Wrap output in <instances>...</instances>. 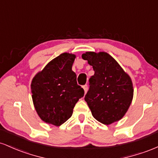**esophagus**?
I'll use <instances>...</instances> for the list:
<instances>
[{
    "instance_id": "obj_1",
    "label": "esophagus",
    "mask_w": 158,
    "mask_h": 158,
    "mask_svg": "<svg viewBox=\"0 0 158 158\" xmlns=\"http://www.w3.org/2000/svg\"><path fill=\"white\" fill-rule=\"evenodd\" d=\"M83 89H84V90H85V93L86 94V93H87V91H88V85H84V86H83Z\"/></svg>"
}]
</instances>
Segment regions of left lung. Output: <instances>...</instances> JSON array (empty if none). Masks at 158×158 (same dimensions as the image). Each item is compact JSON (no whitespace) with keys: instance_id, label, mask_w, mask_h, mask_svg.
<instances>
[{"instance_id":"1","label":"left lung","mask_w":158,"mask_h":158,"mask_svg":"<svg viewBox=\"0 0 158 158\" xmlns=\"http://www.w3.org/2000/svg\"><path fill=\"white\" fill-rule=\"evenodd\" d=\"M93 67L90 88L85 97L93 117L105 125L119 121L129 108L134 88L131 77L106 52H86L81 55Z\"/></svg>"}]
</instances>
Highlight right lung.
<instances>
[{
	"label": "right lung",
	"mask_w": 158,
	"mask_h": 158,
	"mask_svg": "<svg viewBox=\"0 0 158 158\" xmlns=\"http://www.w3.org/2000/svg\"><path fill=\"white\" fill-rule=\"evenodd\" d=\"M74 54L64 52L35 74L31 82L32 98L39 117L48 124L60 126L73 114L76 103L84 96L72 70Z\"/></svg>",
	"instance_id": "obj_1"
}]
</instances>
